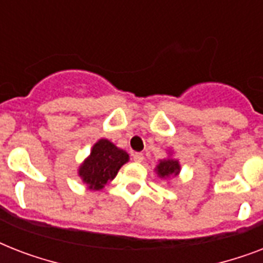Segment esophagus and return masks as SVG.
Listing matches in <instances>:
<instances>
[{
    "instance_id": "esophagus-1",
    "label": "esophagus",
    "mask_w": 263,
    "mask_h": 263,
    "mask_svg": "<svg viewBox=\"0 0 263 263\" xmlns=\"http://www.w3.org/2000/svg\"><path fill=\"white\" fill-rule=\"evenodd\" d=\"M132 158H134L135 162H142V161L144 160V156L142 153H134V154H132Z\"/></svg>"
}]
</instances>
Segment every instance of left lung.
Segmentation results:
<instances>
[{
  "instance_id": "obj_1",
  "label": "left lung",
  "mask_w": 263,
  "mask_h": 263,
  "mask_svg": "<svg viewBox=\"0 0 263 263\" xmlns=\"http://www.w3.org/2000/svg\"><path fill=\"white\" fill-rule=\"evenodd\" d=\"M157 171H158V175L161 177H169V176H177L180 171L179 162L176 160H164L161 161L158 166H157Z\"/></svg>"
}]
</instances>
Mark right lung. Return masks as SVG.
Returning a JSON list of instances; mask_svg holds the SVG:
<instances>
[{"instance_id":"obj_1","label":"right lung","mask_w":263,"mask_h":263,"mask_svg":"<svg viewBox=\"0 0 263 263\" xmlns=\"http://www.w3.org/2000/svg\"><path fill=\"white\" fill-rule=\"evenodd\" d=\"M128 160L129 157L124 150L117 148L109 140L101 139L94 144L90 157L80 166L79 176L90 188L101 190L107 181L115 179L119 169Z\"/></svg>"}]
</instances>
